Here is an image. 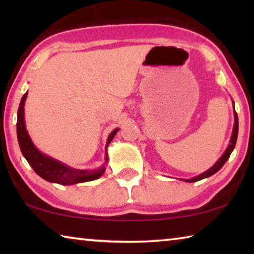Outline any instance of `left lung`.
Wrapping results in <instances>:
<instances>
[{
    "label": "left lung",
    "instance_id": "obj_1",
    "mask_svg": "<svg viewBox=\"0 0 254 254\" xmlns=\"http://www.w3.org/2000/svg\"><path fill=\"white\" fill-rule=\"evenodd\" d=\"M238 133H239V119H238V114H236L235 109H234V127H233V132H232V136H231V140H230V144L227 149L225 150V152L223 153V156L218 159L216 161V163L212 167V168H209L208 170H206L205 173L200 174L198 176H196V177L191 178V179H184L185 182H188V183H195V182H198V180H201L204 178H207L209 176L214 175L215 173H217L218 170H220L223 166H224V163L227 161V159L230 158L232 151H233L234 148H235V143H236V140H238Z\"/></svg>",
    "mask_w": 254,
    "mask_h": 254
}]
</instances>
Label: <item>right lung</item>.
Returning <instances> with one entry per match:
<instances>
[{
    "mask_svg": "<svg viewBox=\"0 0 254 254\" xmlns=\"http://www.w3.org/2000/svg\"><path fill=\"white\" fill-rule=\"evenodd\" d=\"M27 96L28 92L21 98L19 105L18 120H16V134H18L21 152H22L23 157L27 159L29 165L32 167V169L36 171V174L39 175L41 178H44L47 182L56 183L59 185H74L78 183L92 182V180L100 178L105 171L104 165L101 168L94 170H79L70 168V167L66 166L65 163L40 152L36 148V145L33 144L31 139H30L24 123V102ZM119 130L120 128H115V130L111 132L106 142V149ZM107 160H109V158H107L106 152L105 163Z\"/></svg>",
    "mask_w": 254,
    "mask_h": 254,
    "instance_id": "right-lung-1",
    "label": "right lung"
}]
</instances>
